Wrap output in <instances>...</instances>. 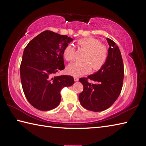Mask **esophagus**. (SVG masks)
<instances>
[{
  "label": "esophagus",
  "instance_id": "obj_1",
  "mask_svg": "<svg viewBox=\"0 0 146 146\" xmlns=\"http://www.w3.org/2000/svg\"><path fill=\"white\" fill-rule=\"evenodd\" d=\"M74 80H75V82H77L78 80V77H76V76H75V77H74Z\"/></svg>",
  "mask_w": 146,
  "mask_h": 146
}]
</instances>
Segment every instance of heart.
I'll return each instance as SVG.
<instances>
[{"label": "heart", "instance_id": "obj_1", "mask_svg": "<svg viewBox=\"0 0 146 146\" xmlns=\"http://www.w3.org/2000/svg\"><path fill=\"white\" fill-rule=\"evenodd\" d=\"M78 45L86 50L84 62H74L68 66L67 71L70 75L76 76H83L89 73L92 67L94 71L101 70L107 61L109 51L102 41L93 37H88L78 39ZM63 57L67 61H72L75 57V48L73 44H68L62 52Z\"/></svg>", "mask_w": 146, "mask_h": 146}]
</instances>
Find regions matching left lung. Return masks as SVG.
<instances>
[{
	"label": "left lung",
	"instance_id": "8db88e82",
	"mask_svg": "<svg viewBox=\"0 0 146 146\" xmlns=\"http://www.w3.org/2000/svg\"><path fill=\"white\" fill-rule=\"evenodd\" d=\"M109 54L104 66L97 73L79 79L84 89L79 94L82 107L87 110L100 112L112 105L120 94L124 78V64L119 47L107 38ZM95 82H89L88 80Z\"/></svg>",
	"mask_w": 146,
	"mask_h": 146
}]
</instances>
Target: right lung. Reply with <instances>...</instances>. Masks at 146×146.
<instances>
[{"label":"right lung","mask_w":146,"mask_h":146,"mask_svg":"<svg viewBox=\"0 0 146 146\" xmlns=\"http://www.w3.org/2000/svg\"><path fill=\"white\" fill-rule=\"evenodd\" d=\"M72 41L68 36L45 31L25 48L20 64L21 82L26 98L37 109L47 111L57 107L62 89L74 84L73 76H55L65 68L62 52Z\"/></svg>","instance_id":"add662e5"}]
</instances>
